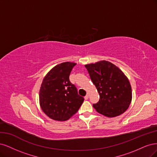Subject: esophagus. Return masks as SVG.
I'll return each mask as SVG.
<instances>
[{
    "mask_svg": "<svg viewBox=\"0 0 157 157\" xmlns=\"http://www.w3.org/2000/svg\"><path fill=\"white\" fill-rule=\"evenodd\" d=\"M85 100H88V99H89V94H87V95L85 96Z\"/></svg>",
    "mask_w": 157,
    "mask_h": 157,
    "instance_id": "34e87169",
    "label": "esophagus"
}]
</instances>
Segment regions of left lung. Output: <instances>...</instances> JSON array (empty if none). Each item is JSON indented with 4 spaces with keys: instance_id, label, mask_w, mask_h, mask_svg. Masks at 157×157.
<instances>
[{
    "instance_id": "obj_1",
    "label": "left lung",
    "mask_w": 157,
    "mask_h": 157,
    "mask_svg": "<svg viewBox=\"0 0 157 157\" xmlns=\"http://www.w3.org/2000/svg\"><path fill=\"white\" fill-rule=\"evenodd\" d=\"M85 67L99 93V101L93 104L97 112L108 117L123 113L132 100V89L127 77L118 67L106 60Z\"/></svg>"
}]
</instances>
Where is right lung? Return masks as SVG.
<instances>
[{
  "mask_svg": "<svg viewBox=\"0 0 157 157\" xmlns=\"http://www.w3.org/2000/svg\"><path fill=\"white\" fill-rule=\"evenodd\" d=\"M76 63L65 62L55 66L45 75L40 89V105L53 120L64 121L76 113L84 98L78 93L69 76Z\"/></svg>",
  "mask_w": 157,
  "mask_h": 157,
  "instance_id": "1",
  "label": "right lung"
}]
</instances>
